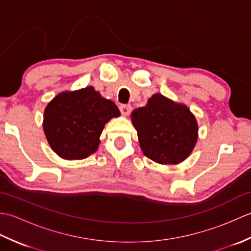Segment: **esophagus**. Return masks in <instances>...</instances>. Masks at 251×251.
I'll return each instance as SVG.
<instances>
[{
  "label": "esophagus",
  "mask_w": 251,
  "mask_h": 251,
  "mask_svg": "<svg viewBox=\"0 0 251 251\" xmlns=\"http://www.w3.org/2000/svg\"><path fill=\"white\" fill-rule=\"evenodd\" d=\"M120 110L124 115H128L131 112V105H129V104H121Z\"/></svg>",
  "instance_id": "esophagus-1"
}]
</instances>
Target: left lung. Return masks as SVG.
I'll return each mask as SVG.
<instances>
[{"label":"left lung","instance_id":"1","mask_svg":"<svg viewBox=\"0 0 251 251\" xmlns=\"http://www.w3.org/2000/svg\"><path fill=\"white\" fill-rule=\"evenodd\" d=\"M143 154L159 164H178L189 156L197 140V123L183 104L161 94L131 113Z\"/></svg>","mask_w":251,"mask_h":251}]
</instances>
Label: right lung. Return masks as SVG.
<instances>
[{"mask_svg":"<svg viewBox=\"0 0 251 251\" xmlns=\"http://www.w3.org/2000/svg\"><path fill=\"white\" fill-rule=\"evenodd\" d=\"M119 115L115 103L92 86L61 93L46 106L44 132L58 155L82 159L96 152L105 123Z\"/></svg>","mask_w":251,"mask_h":251,"instance_id":"right-lung-1","label":"right lung"}]
</instances>
